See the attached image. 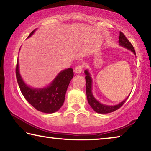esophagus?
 I'll return each mask as SVG.
<instances>
[{
  "label": "esophagus",
  "instance_id": "obj_1",
  "mask_svg": "<svg viewBox=\"0 0 151 151\" xmlns=\"http://www.w3.org/2000/svg\"><path fill=\"white\" fill-rule=\"evenodd\" d=\"M82 70H83V67H82V66L78 65L76 66L75 68V73L76 74H79L82 72Z\"/></svg>",
  "mask_w": 151,
  "mask_h": 151
}]
</instances>
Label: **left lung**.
<instances>
[{"label": "left lung", "instance_id": "left-lung-1", "mask_svg": "<svg viewBox=\"0 0 151 151\" xmlns=\"http://www.w3.org/2000/svg\"><path fill=\"white\" fill-rule=\"evenodd\" d=\"M119 45L121 47L126 48L127 49L130 50L136 55L135 53V50L134 47H132L131 43L129 42V40H128L126 37H125L123 33L120 32L119 33ZM85 79H86V97H87V100L88 102V104H90V106L92 107L94 111L97 113H101V114H106L110 113V112H114L116 111L117 109H119L120 107L123 105V104L125 103V101H127L128 96L124 101H122L121 103L115 104V105H107V104H104L101 103L99 101H97L96 99L94 98V96L92 92V89H93V79H92L91 75L89 71L86 69L85 70Z\"/></svg>", "mask_w": 151, "mask_h": 151}]
</instances>
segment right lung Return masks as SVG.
<instances>
[{"label":"right lung","instance_id":"1","mask_svg":"<svg viewBox=\"0 0 151 151\" xmlns=\"http://www.w3.org/2000/svg\"><path fill=\"white\" fill-rule=\"evenodd\" d=\"M37 30L35 29L28 38ZM73 68L65 69L58 74L51 83L44 88H32L27 85L19 72V63L17 60L16 76L20 91L25 99L39 111L45 113H53L58 111L65 101L66 90L73 78Z\"/></svg>","mask_w":151,"mask_h":151}]
</instances>
